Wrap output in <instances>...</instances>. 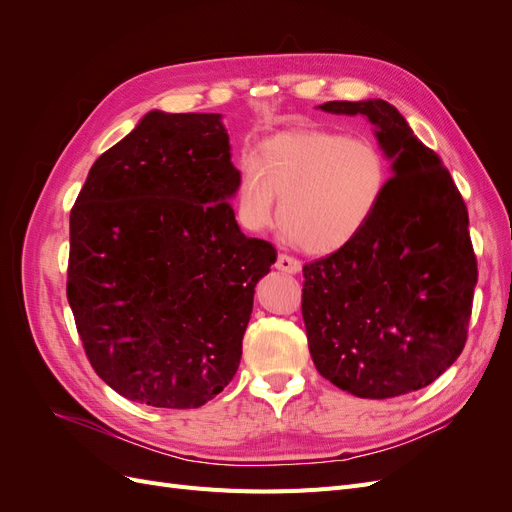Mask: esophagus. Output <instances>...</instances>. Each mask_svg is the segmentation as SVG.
Returning <instances> with one entry per match:
<instances>
[{
  "label": "esophagus",
  "mask_w": 512,
  "mask_h": 512,
  "mask_svg": "<svg viewBox=\"0 0 512 512\" xmlns=\"http://www.w3.org/2000/svg\"><path fill=\"white\" fill-rule=\"evenodd\" d=\"M275 267L280 269L282 273H290V275H294V273H299V271H301V262H299L297 258H292V256L280 254V256H277V260H275Z\"/></svg>",
  "instance_id": "34e87169"
}]
</instances>
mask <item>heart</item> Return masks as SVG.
I'll use <instances>...</instances> for the list:
<instances>
[{"label":"heart","mask_w":512,"mask_h":512,"mask_svg":"<svg viewBox=\"0 0 512 512\" xmlns=\"http://www.w3.org/2000/svg\"><path fill=\"white\" fill-rule=\"evenodd\" d=\"M389 181L382 151L342 132L299 128L269 136L239 164L237 203L247 228L273 224L277 198L286 235L309 254H333L374 218Z\"/></svg>","instance_id":"1"}]
</instances>
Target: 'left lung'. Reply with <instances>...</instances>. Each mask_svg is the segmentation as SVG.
Listing matches in <instances>:
<instances>
[{"instance_id": "obj_1", "label": "left lung", "mask_w": 512, "mask_h": 512, "mask_svg": "<svg viewBox=\"0 0 512 512\" xmlns=\"http://www.w3.org/2000/svg\"><path fill=\"white\" fill-rule=\"evenodd\" d=\"M318 108L374 123L393 177L359 237L303 267L309 354L337 389L365 399L406 395L442 376L466 346L478 280L468 209L393 104Z\"/></svg>"}]
</instances>
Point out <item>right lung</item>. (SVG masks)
<instances>
[{"mask_svg":"<svg viewBox=\"0 0 512 512\" xmlns=\"http://www.w3.org/2000/svg\"><path fill=\"white\" fill-rule=\"evenodd\" d=\"M220 117L147 113L91 166L70 213L66 292L87 359L153 408H200L224 391L277 256L228 203L239 170Z\"/></svg>","mask_w":512,"mask_h":512,"instance_id":"add662e5","label":"right lung"}]
</instances>
